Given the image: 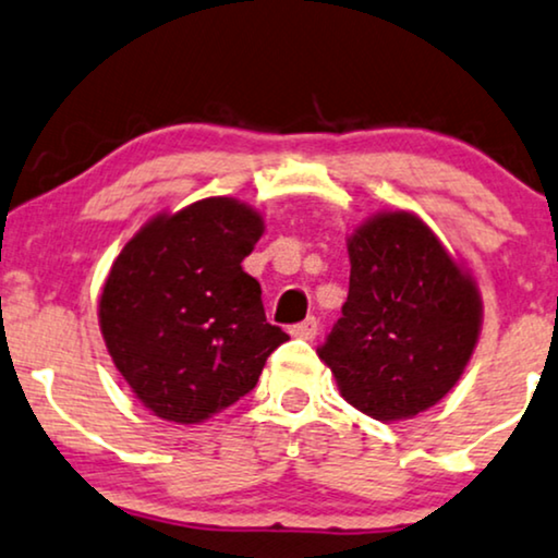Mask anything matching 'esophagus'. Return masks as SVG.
I'll use <instances>...</instances> for the list:
<instances>
[{"label": "esophagus", "mask_w": 558, "mask_h": 558, "mask_svg": "<svg viewBox=\"0 0 558 558\" xmlns=\"http://www.w3.org/2000/svg\"><path fill=\"white\" fill-rule=\"evenodd\" d=\"M291 333H293V337H299V339H306V341L316 339V333H318V322H316L314 316H308L306 322H301V324L291 326Z\"/></svg>", "instance_id": "esophagus-1"}]
</instances>
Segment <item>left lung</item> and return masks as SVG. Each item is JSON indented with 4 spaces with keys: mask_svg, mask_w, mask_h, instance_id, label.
I'll return each instance as SVG.
<instances>
[{
    "mask_svg": "<svg viewBox=\"0 0 558 558\" xmlns=\"http://www.w3.org/2000/svg\"><path fill=\"white\" fill-rule=\"evenodd\" d=\"M349 295L318 349L341 398L392 423L436 405L482 329L474 275L413 211H380L347 236Z\"/></svg>",
    "mask_w": 558,
    "mask_h": 558,
    "instance_id": "1",
    "label": "left lung"
}]
</instances>
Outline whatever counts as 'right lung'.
I'll list each match as a JSON object with an SVG mask.
<instances>
[{
    "label": "right lung",
    "mask_w": 558,
    "mask_h": 558,
    "mask_svg": "<svg viewBox=\"0 0 558 558\" xmlns=\"http://www.w3.org/2000/svg\"><path fill=\"white\" fill-rule=\"evenodd\" d=\"M263 232V214L211 196L155 214L111 263L99 295L104 344L158 418L209 421L255 388L267 356L288 341L242 270Z\"/></svg>",
    "instance_id": "obj_1"
}]
</instances>
